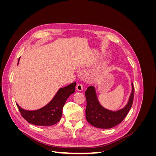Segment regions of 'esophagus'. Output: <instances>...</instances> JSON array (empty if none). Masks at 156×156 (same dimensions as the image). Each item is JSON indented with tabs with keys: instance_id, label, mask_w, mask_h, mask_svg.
<instances>
[{
	"instance_id": "esophagus-1",
	"label": "esophagus",
	"mask_w": 156,
	"mask_h": 156,
	"mask_svg": "<svg viewBox=\"0 0 156 156\" xmlns=\"http://www.w3.org/2000/svg\"><path fill=\"white\" fill-rule=\"evenodd\" d=\"M76 89L78 91H83V84H78L76 86Z\"/></svg>"
}]
</instances>
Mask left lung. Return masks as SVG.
Here are the masks:
<instances>
[{"instance_id":"8db88e82","label":"left lung","mask_w":156,"mask_h":156,"mask_svg":"<svg viewBox=\"0 0 156 156\" xmlns=\"http://www.w3.org/2000/svg\"><path fill=\"white\" fill-rule=\"evenodd\" d=\"M129 100L124 108L117 111H111L103 107L99 103L95 88L88 87L85 91L87 100L86 119L92 126L101 129H108L119 124L124 120L133 105L135 88L133 83Z\"/></svg>"}]
</instances>
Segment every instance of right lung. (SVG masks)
Wrapping results in <instances>:
<instances>
[{"mask_svg":"<svg viewBox=\"0 0 156 156\" xmlns=\"http://www.w3.org/2000/svg\"><path fill=\"white\" fill-rule=\"evenodd\" d=\"M20 60V59H19ZM18 60V63H19ZM76 83L61 88L48 105L36 111H26L16 105L21 116L29 123L36 126H48L58 123L62 115L63 107L68 97L74 93Z\"/></svg>","mask_w":156,"mask_h":156,"instance_id":"add662e5","label":"right lung"}]
</instances>
